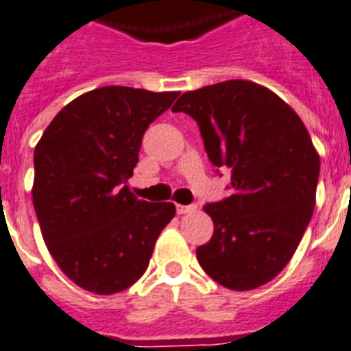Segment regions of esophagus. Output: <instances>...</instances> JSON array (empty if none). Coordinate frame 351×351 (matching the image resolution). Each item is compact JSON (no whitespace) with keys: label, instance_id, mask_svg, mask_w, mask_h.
<instances>
[{"label":"esophagus","instance_id":"esophagus-1","mask_svg":"<svg viewBox=\"0 0 351 351\" xmlns=\"http://www.w3.org/2000/svg\"><path fill=\"white\" fill-rule=\"evenodd\" d=\"M193 210H196V205L176 204V213H178V215H187V213H193Z\"/></svg>","mask_w":351,"mask_h":351}]
</instances>
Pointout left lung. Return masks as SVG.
I'll use <instances>...</instances> for the list:
<instances>
[{"instance_id": "obj_1", "label": "left lung", "mask_w": 351, "mask_h": 351, "mask_svg": "<svg viewBox=\"0 0 351 351\" xmlns=\"http://www.w3.org/2000/svg\"><path fill=\"white\" fill-rule=\"evenodd\" d=\"M173 111L200 126L209 160L229 167L232 195L204 210L209 243L202 269L230 290H252L287 267L315 207L319 155L292 108L252 81H223L185 92Z\"/></svg>"}]
</instances>
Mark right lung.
<instances>
[{"label":"right lung","mask_w":351,"mask_h":351,"mask_svg":"<svg viewBox=\"0 0 351 351\" xmlns=\"http://www.w3.org/2000/svg\"><path fill=\"white\" fill-rule=\"evenodd\" d=\"M178 92L104 86L62 108L34 151L32 200L43 240L64 276L93 294L126 290L146 272L171 202L128 187L151 122Z\"/></svg>","instance_id":"add662e5"}]
</instances>
